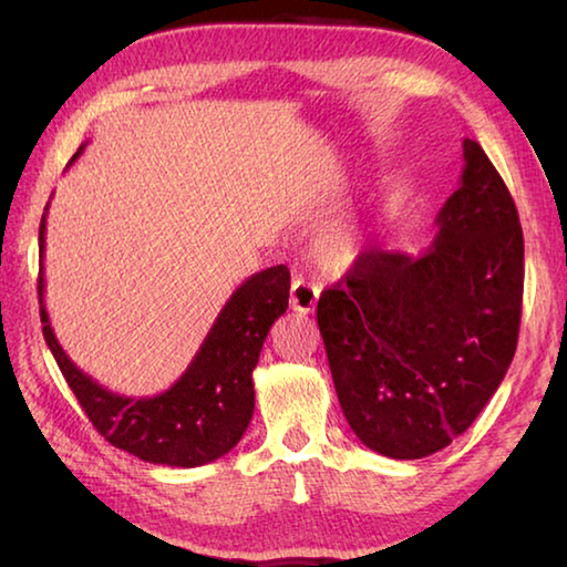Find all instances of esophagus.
Masks as SVG:
<instances>
[{"mask_svg": "<svg viewBox=\"0 0 567 567\" xmlns=\"http://www.w3.org/2000/svg\"><path fill=\"white\" fill-rule=\"evenodd\" d=\"M318 297H320L318 285L307 282L305 277H295L292 287H290V307L295 312H300V315L312 312L315 305H318Z\"/></svg>", "mask_w": 567, "mask_h": 567, "instance_id": "esophagus-1", "label": "esophagus"}]
</instances>
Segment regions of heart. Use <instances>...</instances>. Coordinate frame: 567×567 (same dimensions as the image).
Masks as SVG:
<instances>
[{
	"label": "heart",
	"mask_w": 567,
	"mask_h": 567,
	"mask_svg": "<svg viewBox=\"0 0 567 567\" xmlns=\"http://www.w3.org/2000/svg\"><path fill=\"white\" fill-rule=\"evenodd\" d=\"M350 249H352V243L350 239H338V243L332 245V255H338V257H342V255H350Z\"/></svg>",
	"instance_id": "b5f03b06"
}]
</instances>
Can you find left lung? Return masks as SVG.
Here are the masks:
<instances>
[{
  "label": "left lung",
  "instance_id": "1",
  "mask_svg": "<svg viewBox=\"0 0 567 567\" xmlns=\"http://www.w3.org/2000/svg\"><path fill=\"white\" fill-rule=\"evenodd\" d=\"M463 157L433 245L420 257L364 249L318 302L340 408L362 445L385 457H427L463 435L517 348L520 217L475 140Z\"/></svg>",
  "mask_w": 567,
  "mask_h": 567
}]
</instances>
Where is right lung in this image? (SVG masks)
Masks as SVG:
<instances>
[{
	"instance_id": "add662e5",
	"label": "right lung",
	"mask_w": 567,
	"mask_h": 567,
	"mask_svg": "<svg viewBox=\"0 0 567 567\" xmlns=\"http://www.w3.org/2000/svg\"><path fill=\"white\" fill-rule=\"evenodd\" d=\"M76 150L72 162L82 155ZM70 162V165H72ZM40 225V312L42 332L60 364L66 385L80 400L97 433L114 447L145 463L169 467H197L227 455L252 420V370L272 322L285 315L290 297V270L267 267L237 287L219 310L205 342L182 378L169 390L152 398L117 395L76 368L44 310V225Z\"/></svg>"
}]
</instances>
